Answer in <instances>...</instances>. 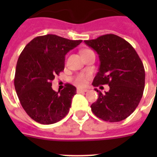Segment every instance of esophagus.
Wrapping results in <instances>:
<instances>
[{
  "mask_svg": "<svg viewBox=\"0 0 157 157\" xmlns=\"http://www.w3.org/2000/svg\"><path fill=\"white\" fill-rule=\"evenodd\" d=\"M76 91H77V93H85V92H87V91H88V90H86V89L77 88Z\"/></svg>",
  "mask_w": 157,
  "mask_h": 157,
  "instance_id": "1",
  "label": "esophagus"
}]
</instances>
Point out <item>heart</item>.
Here are the masks:
<instances>
[{"mask_svg": "<svg viewBox=\"0 0 157 157\" xmlns=\"http://www.w3.org/2000/svg\"><path fill=\"white\" fill-rule=\"evenodd\" d=\"M88 50H83L81 51L82 52H86V51H88ZM90 77V74L88 73H81L79 74L75 77L74 79V83L76 84V86H85L87 84V81Z\"/></svg>", "mask_w": 157, "mask_h": 157, "instance_id": "1", "label": "heart"}]
</instances>
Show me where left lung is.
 <instances>
[{"instance_id": "1", "label": "left lung", "mask_w": 157, "mask_h": 157, "mask_svg": "<svg viewBox=\"0 0 157 157\" xmlns=\"http://www.w3.org/2000/svg\"><path fill=\"white\" fill-rule=\"evenodd\" d=\"M85 43L95 50L100 61L92 85L110 87L105 94L95 89L98 98L91 105V110L105 121H123L134 112L143 97L145 86L143 62L128 41L114 34Z\"/></svg>"}]
</instances>
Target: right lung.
<instances>
[{"mask_svg":"<svg viewBox=\"0 0 157 157\" xmlns=\"http://www.w3.org/2000/svg\"><path fill=\"white\" fill-rule=\"evenodd\" d=\"M81 42L48 34L31 40L19 55L14 87L22 107L35 121L54 124L68 113L76 87L66 84L55 92L51 81L64 70L65 55Z\"/></svg>","mask_w":157,"mask_h":157,"instance_id":"right-lung-1","label":"right lung"}]
</instances>
